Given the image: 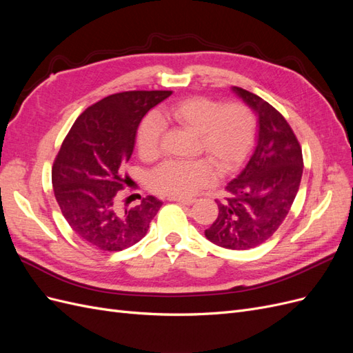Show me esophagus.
Here are the masks:
<instances>
[{"label":"esophagus","instance_id":"esophagus-1","mask_svg":"<svg viewBox=\"0 0 353 353\" xmlns=\"http://www.w3.org/2000/svg\"><path fill=\"white\" fill-rule=\"evenodd\" d=\"M169 200L176 201V203H179V205H187V206L193 205V203L196 201V199H185V197H169Z\"/></svg>","mask_w":353,"mask_h":353}]
</instances>
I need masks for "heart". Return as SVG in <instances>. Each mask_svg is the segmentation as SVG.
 <instances>
[{"instance_id": "heart-1", "label": "heart", "mask_w": 353, "mask_h": 353, "mask_svg": "<svg viewBox=\"0 0 353 353\" xmlns=\"http://www.w3.org/2000/svg\"><path fill=\"white\" fill-rule=\"evenodd\" d=\"M160 119L172 122L199 134V150L209 160L165 162L150 175V187L156 193L170 197H190L209 187L221 172H231L249 154L254 141L256 122L248 105L239 101L221 104L201 97H188L160 110ZM163 126L154 116L143 121L137 135L138 152L153 159L160 152Z\"/></svg>"}]
</instances>
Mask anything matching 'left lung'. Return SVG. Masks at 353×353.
Instances as JSON below:
<instances>
[{
  "label": "left lung",
  "mask_w": 353,
  "mask_h": 353,
  "mask_svg": "<svg viewBox=\"0 0 353 353\" xmlns=\"http://www.w3.org/2000/svg\"><path fill=\"white\" fill-rule=\"evenodd\" d=\"M258 114V143L248 165L216 200L218 218L205 231L212 243L231 250H249L265 243L285 219L301 185L302 147L275 108L259 95L232 87Z\"/></svg>",
  "instance_id": "8db88e82"
}]
</instances>
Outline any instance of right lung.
Segmentation results:
<instances>
[{
  "mask_svg": "<svg viewBox=\"0 0 353 353\" xmlns=\"http://www.w3.org/2000/svg\"><path fill=\"white\" fill-rule=\"evenodd\" d=\"M172 91L112 94L82 112L54 159L52 188L74 234L104 252H119L140 241L162 201L147 196L135 206L121 205L117 191L130 176L135 135L144 114Z\"/></svg>",
  "mask_w": 353,
  "mask_h": 353,
  "instance_id": "obj_1",
  "label": "right lung"
}]
</instances>
